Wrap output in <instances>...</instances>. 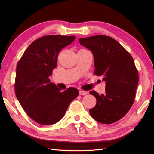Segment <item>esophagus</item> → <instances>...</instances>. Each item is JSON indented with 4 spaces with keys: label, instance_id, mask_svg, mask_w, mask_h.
Masks as SVG:
<instances>
[{
    "label": "esophagus",
    "instance_id": "1",
    "mask_svg": "<svg viewBox=\"0 0 154 154\" xmlns=\"http://www.w3.org/2000/svg\"><path fill=\"white\" fill-rule=\"evenodd\" d=\"M87 93H88L87 91H83V90L79 91V94H80V95H86Z\"/></svg>",
    "mask_w": 154,
    "mask_h": 154
}]
</instances>
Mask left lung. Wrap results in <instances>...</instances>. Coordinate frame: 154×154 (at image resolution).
<instances>
[{"label":"left lung","instance_id":"1","mask_svg":"<svg viewBox=\"0 0 154 154\" xmlns=\"http://www.w3.org/2000/svg\"><path fill=\"white\" fill-rule=\"evenodd\" d=\"M80 44L93 54L94 75L106 81L105 93L94 91L96 105L89 110L99 122L109 124L122 119L134 102L138 72L131 55L114 38L104 35L80 38Z\"/></svg>","mask_w":154,"mask_h":154}]
</instances>
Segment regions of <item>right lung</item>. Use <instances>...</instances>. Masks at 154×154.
I'll use <instances>...</instances> for the list:
<instances>
[{
  "instance_id": "1",
  "label": "right lung",
  "mask_w": 154,
  "mask_h": 154,
  "mask_svg": "<svg viewBox=\"0 0 154 154\" xmlns=\"http://www.w3.org/2000/svg\"><path fill=\"white\" fill-rule=\"evenodd\" d=\"M75 39V35H44L32 42L18 62L16 96L25 112L38 124L50 125L60 121L79 94L73 87L61 91L50 79L60 51Z\"/></svg>"
}]
</instances>
